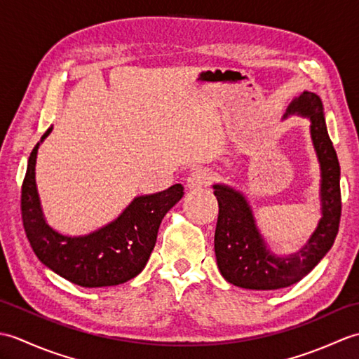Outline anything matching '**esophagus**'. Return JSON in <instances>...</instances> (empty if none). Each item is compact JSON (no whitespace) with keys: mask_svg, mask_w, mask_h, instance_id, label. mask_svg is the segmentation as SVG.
<instances>
[{"mask_svg":"<svg viewBox=\"0 0 359 359\" xmlns=\"http://www.w3.org/2000/svg\"><path fill=\"white\" fill-rule=\"evenodd\" d=\"M212 172L210 170H205V168H199V170L191 171V174L188 175L187 184L189 188H205L210 187L212 182Z\"/></svg>","mask_w":359,"mask_h":359,"instance_id":"esophagus-1","label":"esophagus"}]
</instances>
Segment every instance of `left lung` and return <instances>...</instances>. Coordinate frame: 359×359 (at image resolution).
Segmentation results:
<instances>
[{"label": "left lung", "instance_id": "left-lung-1", "mask_svg": "<svg viewBox=\"0 0 359 359\" xmlns=\"http://www.w3.org/2000/svg\"><path fill=\"white\" fill-rule=\"evenodd\" d=\"M302 114L311 120V140L321 163L323 219L307 245L290 257L273 256L255 225L243 196L228 187L215 185L219 215L215 253L222 276L233 285L250 290H278L299 282L315 269L333 245L341 220L339 162L327 133L323 102L313 93H304L288 106L287 114Z\"/></svg>", "mask_w": 359, "mask_h": 359}]
</instances>
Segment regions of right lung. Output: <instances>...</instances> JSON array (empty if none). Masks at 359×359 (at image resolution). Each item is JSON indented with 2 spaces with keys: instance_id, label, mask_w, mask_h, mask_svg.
<instances>
[{
  "instance_id": "add662e5",
  "label": "right lung",
  "mask_w": 359,
  "mask_h": 359,
  "mask_svg": "<svg viewBox=\"0 0 359 359\" xmlns=\"http://www.w3.org/2000/svg\"><path fill=\"white\" fill-rule=\"evenodd\" d=\"M49 128L41 137L46 139ZM38 143L29 156L21 185V219L27 241L40 261L80 287L118 285L135 278L151 256L163 216L184 196L175 184L162 193L142 196L102 230L83 238H66L46 224L35 187Z\"/></svg>"
}]
</instances>
